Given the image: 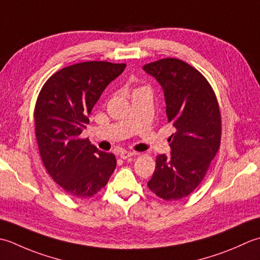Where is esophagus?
I'll return each mask as SVG.
<instances>
[{"mask_svg": "<svg viewBox=\"0 0 260 260\" xmlns=\"http://www.w3.org/2000/svg\"><path fill=\"white\" fill-rule=\"evenodd\" d=\"M134 155H135V153L131 152V151H125V150H123V151L120 152V157L122 158V159H126V158L132 157Z\"/></svg>", "mask_w": 260, "mask_h": 260, "instance_id": "34e87169", "label": "esophagus"}]
</instances>
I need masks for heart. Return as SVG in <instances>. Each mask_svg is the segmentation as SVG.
Instances as JSON below:
<instances>
[{"label": "heart", "mask_w": 260, "mask_h": 260, "mask_svg": "<svg viewBox=\"0 0 260 260\" xmlns=\"http://www.w3.org/2000/svg\"><path fill=\"white\" fill-rule=\"evenodd\" d=\"M137 89H139V88H137Z\"/></svg>", "instance_id": "b5f03b06"}]
</instances>
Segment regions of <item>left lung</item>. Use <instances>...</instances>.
<instances>
[{
	"label": "left lung",
	"mask_w": 260,
	"mask_h": 260,
	"mask_svg": "<svg viewBox=\"0 0 260 260\" xmlns=\"http://www.w3.org/2000/svg\"><path fill=\"white\" fill-rule=\"evenodd\" d=\"M144 70L162 86L171 155L156 158V168L148 187L166 201L181 200L205 177L221 142V113L216 95L197 68L177 58L146 63Z\"/></svg>",
	"instance_id": "1"
}]
</instances>
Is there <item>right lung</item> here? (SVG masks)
<instances>
[{"instance_id": "obj_1", "label": "right lung", "mask_w": 260, "mask_h": 260, "mask_svg": "<svg viewBox=\"0 0 260 260\" xmlns=\"http://www.w3.org/2000/svg\"><path fill=\"white\" fill-rule=\"evenodd\" d=\"M124 68L125 63L109 61L74 63L52 74L37 98L34 119L41 160L71 197H93L114 172L113 153L100 151L81 134L101 94Z\"/></svg>"}]
</instances>
